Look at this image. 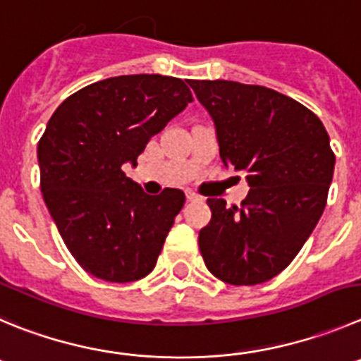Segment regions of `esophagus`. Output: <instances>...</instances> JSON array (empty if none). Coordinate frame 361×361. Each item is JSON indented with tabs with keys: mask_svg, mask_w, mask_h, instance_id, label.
Returning a JSON list of instances; mask_svg holds the SVG:
<instances>
[{
	"mask_svg": "<svg viewBox=\"0 0 361 361\" xmlns=\"http://www.w3.org/2000/svg\"><path fill=\"white\" fill-rule=\"evenodd\" d=\"M185 196H187V201H200V200H203V197H201L200 194H196V192H194V190H187V192H185Z\"/></svg>",
	"mask_w": 361,
	"mask_h": 361,
	"instance_id": "esophagus-1",
	"label": "esophagus"
}]
</instances>
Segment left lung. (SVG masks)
Segmentation results:
<instances>
[{
    "label": "left lung",
    "instance_id": "1",
    "mask_svg": "<svg viewBox=\"0 0 361 361\" xmlns=\"http://www.w3.org/2000/svg\"><path fill=\"white\" fill-rule=\"evenodd\" d=\"M187 83L214 119L222 164L245 171L251 187L240 207L208 197L200 251L221 281L260 285L290 265L324 212L335 169L329 135L305 104L267 87Z\"/></svg>",
    "mask_w": 361,
    "mask_h": 361
}]
</instances>
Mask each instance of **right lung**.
I'll return each instance as SVG.
<instances>
[{
	"instance_id": "1",
	"label": "right lung",
	"mask_w": 361,
	"mask_h": 361,
	"mask_svg": "<svg viewBox=\"0 0 361 361\" xmlns=\"http://www.w3.org/2000/svg\"><path fill=\"white\" fill-rule=\"evenodd\" d=\"M183 80L128 74L67 97L37 147L40 190L69 252L89 274L130 283L157 265L185 203L178 188L147 196L124 174L154 133L192 103Z\"/></svg>"
}]
</instances>
